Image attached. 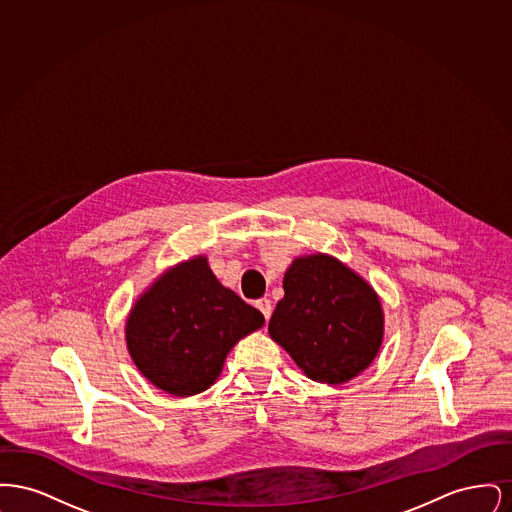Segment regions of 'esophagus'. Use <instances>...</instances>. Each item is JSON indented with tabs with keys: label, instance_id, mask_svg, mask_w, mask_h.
I'll return each instance as SVG.
<instances>
[{
	"label": "esophagus",
	"instance_id": "34e87169",
	"mask_svg": "<svg viewBox=\"0 0 512 512\" xmlns=\"http://www.w3.org/2000/svg\"><path fill=\"white\" fill-rule=\"evenodd\" d=\"M255 307H257V309L263 313L265 320L270 318V313H272V305H270V299H267V297H263V299H257V301H255Z\"/></svg>",
	"mask_w": 512,
	"mask_h": 512
}]
</instances>
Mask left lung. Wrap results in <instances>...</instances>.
Returning a JSON list of instances; mask_svg holds the SVG:
<instances>
[{
	"label": "left lung",
	"mask_w": 512,
	"mask_h": 512,
	"mask_svg": "<svg viewBox=\"0 0 512 512\" xmlns=\"http://www.w3.org/2000/svg\"><path fill=\"white\" fill-rule=\"evenodd\" d=\"M268 334L320 384H343L376 359L384 309L361 274L326 253L293 259Z\"/></svg>",
	"instance_id": "left-lung-1"
}]
</instances>
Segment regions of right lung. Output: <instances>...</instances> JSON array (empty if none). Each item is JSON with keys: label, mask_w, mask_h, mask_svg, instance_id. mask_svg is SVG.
<instances>
[{"label": "right lung", "mask_w": 512, "mask_h": 512, "mask_svg": "<svg viewBox=\"0 0 512 512\" xmlns=\"http://www.w3.org/2000/svg\"><path fill=\"white\" fill-rule=\"evenodd\" d=\"M265 317L224 288L205 255L165 270L132 305L124 340L136 368L155 388L190 397L209 390L238 341Z\"/></svg>", "instance_id": "1"}]
</instances>
